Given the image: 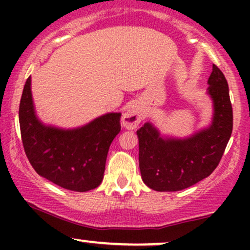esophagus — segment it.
I'll list each match as a JSON object with an SVG mask.
<instances>
[{"label": "esophagus", "instance_id": "obj_1", "mask_svg": "<svg viewBox=\"0 0 250 250\" xmlns=\"http://www.w3.org/2000/svg\"><path fill=\"white\" fill-rule=\"evenodd\" d=\"M143 117H145V115H143L142 109L140 108L139 105L133 104L127 109V111H125V114H123L122 123L127 129H134L140 125V122L142 121Z\"/></svg>", "mask_w": 250, "mask_h": 250}]
</instances>
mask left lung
<instances>
[{
  "label": "left lung",
  "mask_w": 250,
  "mask_h": 250,
  "mask_svg": "<svg viewBox=\"0 0 250 250\" xmlns=\"http://www.w3.org/2000/svg\"><path fill=\"white\" fill-rule=\"evenodd\" d=\"M208 94L214 103L213 122L187 139L162 137L151 123L136 131L143 182L157 191H177L209 176L219 166L233 131L228 83L213 64Z\"/></svg>",
  "instance_id": "left-lung-1"
}]
</instances>
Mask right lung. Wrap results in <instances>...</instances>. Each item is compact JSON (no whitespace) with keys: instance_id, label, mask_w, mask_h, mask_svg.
<instances>
[{"instance_id":"right-lung-1","label":"right lung","mask_w":250,"mask_h":250,"mask_svg":"<svg viewBox=\"0 0 250 250\" xmlns=\"http://www.w3.org/2000/svg\"><path fill=\"white\" fill-rule=\"evenodd\" d=\"M30 83L29 76L19 109L22 143L30 165L42 177L68 190L99 187L110 143L121 130V114H105L68 130L44 125L35 115Z\"/></svg>"}]
</instances>
